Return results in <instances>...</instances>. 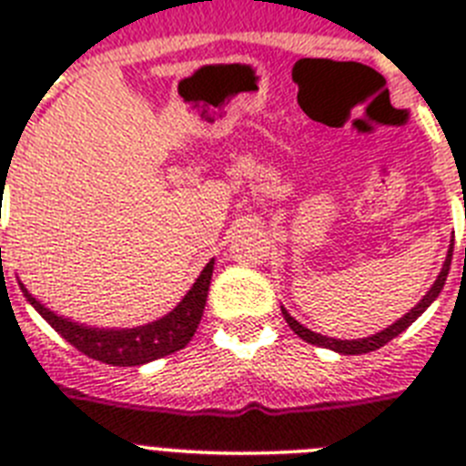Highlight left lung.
Listing matches in <instances>:
<instances>
[{
  "label": "left lung",
  "instance_id": "obj_1",
  "mask_svg": "<svg viewBox=\"0 0 466 466\" xmlns=\"http://www.w3.org/2000/svg\"><path fill=\"white\" fill-rule=\"evenodd\" d=\"M451 258H452V247L448 249V257H446V263H443L441 273H439V278H436V282L431 284V289L427 291L425 296H422V300H420L418 306L410 308V312H406V315L401 317V319H397V322L392 324V327L382 329L380 333H376V336H369V339H355V340H340V339H329V336H322V333H315L310 331V329H306L300 322H296L294 317L289 315V312L284 310L282 308V315L284 319H287V324L291 327V331L299 336V339H303L306 343H312V345H319V348H329L333 350V352H340V355H366V352H373V350L382 348V345H387L392 339H397L399 333L406 331V329L410 327V324L418 319L422 312L427 310V308L431 306L436 300V296L441 294L443 284H446V278H448V270H451Z\"/></svg>",
  "mask_w": 466,
  "mask_h": 466
}]
</instances>
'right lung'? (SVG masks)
<instances>
[{
  "label": "right lung",
  "instance_id": "obj_1",
  "mask_svg": "<svg viewBox=\"0 0 466 466\" xmlns=\"http://www.w3.org/2000/svg\"><path fill=\"white\" fill-rule=\"evenodd\" d=\"M212 270L214 258L205 266L203 273L198 275L188 294L179 300V306L175 310L156 319V322L135 329H90L84 327V324L69 322L67 317L56 315L46 306H41L23 284H20V289H23L25 299L35 306V310L67 343H72L74 348L88 355L90 360L105 361V364L111 366H142L147 361L160 360V357H167L177 350L187 348L198 324H200V317H203Z\"/></svg>",
  "mask_w": 466,
  "mask_h": 466
}]
</instances>
